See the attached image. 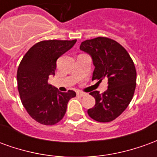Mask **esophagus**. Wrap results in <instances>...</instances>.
Segmentation results:
<instances>
[{
  "instance_id": "34e87169",
  "label": "esophagus",
  "mask_w": 157,
  "mask_h": 157,
  "mask_svg": "<svg viewBox=\"0 0 157 157\" xmlns=\"http://www.w3.org/2000/svg\"><path fill=\"white\" fill-rule=\"evenodd\" d=\"M76 95H77V97H80V98H83V97H85L86 94V93H83V92H78L76 93Z\"/></svg>"
}]
</instances>
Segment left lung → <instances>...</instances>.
<instances>
[{"label": "left lung", "instance_id": "obj_1", "mask_svg": "<svg viewBox=\"0 0 157 157\" xmlns=\"http://www.w3.org/2000/svg\"><path fill=\"white\" fill-rule=\"evenodd\" d=\"M80 49L89 55L95 66L92 80H108V89L102 94L90 92L95 106L87 110L88 115L98 122H110L127 109L136 86L134 62L122 45L113 39L98 37L82 42Z\"/></svg>", "mask_w": 157, "mask_h": 157}]
</instances>
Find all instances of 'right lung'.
I'll use <instances>...</instances> for the list:
<instances>
[{"mask_svg": "<svg viewBox=\"0 0 157 157\" xmlns=\"http://www.w3.org/2000/svg\"><path fill=\"white\" fill-rule=\"evenodd\" d=\"M76 43L74 40H46L37 43L23 56L17 80L21 101L27 112L42 124L53 125L65 116L74 91L60 92L48 83L55 75L56 61Z\"/></svg>", "mask_w": 157, "mask_h": 157, "instance_id": "right-lung-1", "label": "right lung"}]
</instances>
